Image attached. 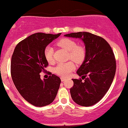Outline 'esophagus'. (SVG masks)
Wrapping results in <instances>:
<instances>
[{
  "label": "esophagus",
  "mask_w": 128,
  "mask_h": 128,
  "mask_svg": "<svg viewBox=\"0 0 128 128\" xmlns=\"http://www.w3.org/2000/svg\"><path fill=\"white\" fill-rule=\"evenodd\" d=\"M60 79H61L62 82H64V81H65L66 78H64V77H61V78H60Z\"/></svg>",
  "instance_id": "34e87169"
}]
</instances>
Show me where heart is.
<instances>
[{
	"instance_id": "obj_1",
	"label": "heart",
	"mask_w": 128,
	"mask_h": 128,
	"mask_svg": "<svg viewBox=\"0 0 128 128\" xmlns=\"http://www.w3.org/2000/svg\"><path fill=\"white\" fill-rule=\"evenodd\" d=\"M58 44L69 52V58L76 64H82L86 57V51L84 47L77 45L74 40L69 38H62L59 40ZM54 50L52 47L48 46L45 48L44 54L46 60L49 63H52ZM75 69V65L72 61L59 63L54 69V72L62 77H67Z\"/></svg>"
}]
</instances>
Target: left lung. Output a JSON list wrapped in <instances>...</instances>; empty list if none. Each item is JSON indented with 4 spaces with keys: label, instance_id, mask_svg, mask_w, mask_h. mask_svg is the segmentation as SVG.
<instances>
[{
    "label": "left lung",
    "instance_id": "8db88e82",
    "mask_svg": "<svg viewBox=\"0 0 128 128\" xmlns=\"http://www.w3.org/2000/svg\"><path fill=\"white\" fill-rule=\"evenodd\" d=\"M64 36L80 38L86 46V59L77 71L82 78L72 79L74 86L70 89L72 100L83 106L94 105L104 97L113 80L116 68L114 53L105 40L88 32Z\"/></svg>",
    "mask_w": 128,
    "mask_h": 128
}]
</instances>
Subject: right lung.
Segmentation results:
<instances>
[{
	"label": "right lung",
	"mask_w": 128,
	"mask_h": 128,
	"mask_svg": "<svg viewBox=\"0 0 128 128\" xmlns=\"http://www.w3.org/2000/svg\"><path fill=\"white\" fill-rule=\"evenodd\" d=\"M37 33L29 36L16 46L11 60V76L20 95L35 106L48 105L54 101L59 88L60 79L51 74L41 80L40 73L48 65L44 54L46 46L59 36Z\"/></svg>",
	"instance_id": "add662e5"
}]
</instances>
